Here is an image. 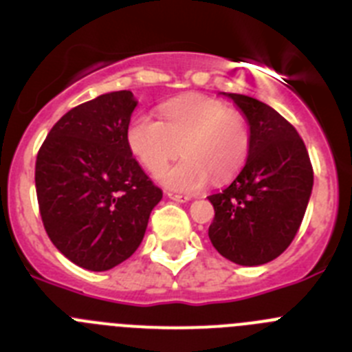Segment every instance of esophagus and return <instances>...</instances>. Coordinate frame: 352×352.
<instances>
[{
    "label": "esophagus",
    "mask_w": 352,
    "mask_h": 352,
    "mask_svg": "<svg viewBox=\"0 0 352 352\" xmlns=\"http://www.w3.org/2000/svg\"><path fill=\"white\" fill-rule=\"evenodd\" d=\"M168 198L173 199V201H179V203H186L191 199V196L187 195H177V192H168Z\"/></svg>",
    "instance_id": "34e87169"
}]
</instances>
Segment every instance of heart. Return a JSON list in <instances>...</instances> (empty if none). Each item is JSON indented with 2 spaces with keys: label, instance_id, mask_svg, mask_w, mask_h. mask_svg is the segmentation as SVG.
I'll use <instances>...</instances> for the list:
<instances>
[{
  "label": "heart",
  "instance_id": "obj_1",
  "mask_svg": "<svg viewBox=\"0 0 352 352\" xmlns=\"http://www.w3.org/2000/svg\"><path fill=\"white\" fill-rule=\"evenodd\" d=\"M133 156L151 173L165 168L180 153L182 160L161 173L177 191H199L212 180L226 182L239 172L250 149L245 116L205 95H187L161 106V121L149 113L133 116L126 128Z\"/></svg>",
  "mask_w": 352,
  "mask_h": 352
}]
</instances>
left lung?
<instances>
[{
    "instance_id": "left-lung-1",
    "label": "left lung",
    "mask_w": 352,
    "mask_h": 352,
    "mask_svg": "<svg viewBox=\"0 0 352 352\" xmlns=\"http://www.w3.org/2000/svg\"><path fill=\"white\" fill-rule=\"evenodd\" d=\"M250 124V149L231 186L208 196L215 210L208 236L239 265L274 261L294 241L313 191L309 153L294 124L264 102L226 94Z\"/></svg>"
}]
</instances>
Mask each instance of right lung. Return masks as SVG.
I'll list each match as a JSON object with an SVG mask.
<instances>
[{"label": "right lung", "mask_w": 352, "mask_h": 352, "mask_svg": "<svg viewBox=\"0 0 352 352\" xmlns=\"http://www.w3.org/2000/svg\"><path fill=\"white\" fill-rule=\"evenodd\" d=\"M135 107L130 90L72 107L36 157L45 231L62 255L88 271H107L131 257L163 198L128 147Z\"/></svg>", "instance_id": "add662e5"}]
</instances>
